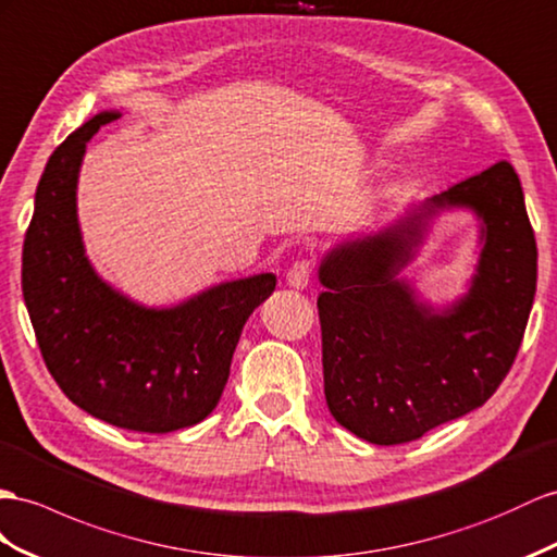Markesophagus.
<instances>
[{
  "label": "esophagus",
  "mask_w": 557,
  "mask_h": 557,
  "mask_svg": "<svg viewBox=\"0 0 557 557\" xmlns=\"http://www.w3.org/2000/svg\"><path fill=\"white\" fill-rule=\"evenodd\" d=\"M312 277V263L308 259H298L287 270V284L294 289H306Z\"/></svg>",
  "instance_id": "34e87169"
}]
</instances>
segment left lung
<instances>
[{
    "label": "left lung",
    "mask_w": 557,
    "mask_h": 557,
    "mask_svg": "<svg viewBox=\"0 0 557 557\" xmlns=\"http://www.w3.org/2000/svg\"><path fill=\"white\" fill-rule=\"evenodd\" d=\"M445 206L483 219L479 275L437 317L396 277ZM324 397L332 417L374 445H403L482 407L520 350L536 292V239L508 162L407 211L383 233L344 242L320 265Z\"/></svg>",
    "instance_id": "obj_1"
}]
</instances>
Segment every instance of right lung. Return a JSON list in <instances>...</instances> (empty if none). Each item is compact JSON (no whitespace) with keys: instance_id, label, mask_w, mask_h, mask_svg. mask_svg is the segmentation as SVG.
<instances>
[{"instance_id":"1","label":"right lung","mask_w":557,"mask_h":557,"mask_svg":"<svg viewBox=\"0 0 557 557\" xmlns=\"http://www.w3.org/2000/svg\"><path fill=\"white\" fill-rule=\"evenodd\" d=\"M101 112L53 150L23 242V298L59 388L91 417L138 433H171L219 405L247 318L275 275L219 284L166 310L132 304L94 273L77 225V174Z\"/></svg>"}]
</instances>
